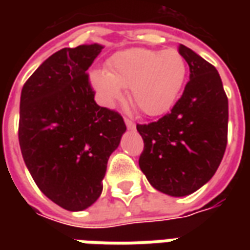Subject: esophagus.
<instances>
[{"label":"esophagus","instance_id":"obj_1","mask_svg":"<svg viewBox=\"0 0 250 250\" xmlns=\"http://www.w3.org/2000/svg\"><path fill=\"white\" fill-rule=\"evenodd\" d=\"M125 125H127V128H130V130H134V128H135V122H132V120L128 119V118H125Z\"/></svg>","mask_w":250,"mask_h":250}]
</instances>
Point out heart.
<instances>
[{
    "mask_svg": "<svg viewBox=\"0 0 250 250\" xmlns=\"http://www.w3.org/2000/svg\"><path fill=\"white\" fill-rule=\"evenodd\" d=\"M186 62L177 49L132 48L116 53L107 71H93L91 82L105 104H112L130 88V98L147 115L171 108L186 79Z\"/></svg>",
    "mask_w": 250,
    "mask_h": 250,
    "instance_id": "1",
    "label": "heart"
}]
</instances>
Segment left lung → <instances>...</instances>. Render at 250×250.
Masks as SVG:
<instances>
[{"label": "left lung", "mask_w": 250, "mask_h": 250, "mask_svg": "<svg viewBox=\"0 0 250 250\" xmlns=\"http://www.w3.org/2000/svg\"><path fill=\"white\" fill-rule=\"evenodd\" d=\"M190 69L182 96L157 122L136 125L143 138L139 167L151 186L173 197L194 193L220 166L228 143V96L214 65L178 46Z\"/></svg>", "instance_id": "obj_1"}]
</instances>
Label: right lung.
Segmentation results:
<instances>
[{
	"label": "right lung",
	"instance_id": "obj_1",
	"mask_svg": "<svg viewBox=\"0 0 250 250\" xmlns=\"http://www.w3.org/2000/svg\"><path fill=\"white\" fill-rule=\"evenodd\" d=\"M102 49L91 44L53 53L21 91L19 142L25 165L41 191L71 211L100 197L108 158L125 131L119 112L95 102L87 69Z\"/></svg>",
	"mask_w": 250,
	"mask_h": 250
}]
</instances>
